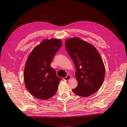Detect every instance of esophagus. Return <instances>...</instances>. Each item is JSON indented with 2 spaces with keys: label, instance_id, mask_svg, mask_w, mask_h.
<instances>
[{
  "label": "esophagus",
  "instance_id": "34e87169",
  "mask_svg": "<svg viewBox=\"0 0 127 127\" xmlns=\"http://www.w3.org/2000/svg\"><path fill=\"white\" fill-rule=\"evenodd\" d=\"M70 78H71V75H67L66 77H64L63 79L64 80V81H68V80H69Z\"/></svg>",
  "mask_w": 127,
  "mask_h": 127
}]
</instances>
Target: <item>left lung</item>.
<instances>
[{
  "mask_svg": "<svg viewBox=\"0 0 127 127\" xmlns=\"http://www.w3.org/2000/svg\"><path fill=\"white\" fill-rule=\"evenodd\" d=\"M66 50L74 64L77 87L73 93L80 96L93 95L102 85L105 68L100 54L94 46L79 38L65 41Z\"/></svg>",
  "mask_w": 127,
  "mask_h": 127,
  "instance_id": "1",
  "label": "left lung"
}]
</instances>
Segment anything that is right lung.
Returning a JSON list of instances; mask_svg holds the SVG:
<instances>
[{"instance_id": "obj_1", "label": "right lung", "mask_w": 127, "mask_h": 127, "mask_svg": "<svg viewBox=\"0 0 127 127\" xmlns=\"http://www.w3.org/2000/svg\"><path fill=\"white\" fill-rule=\"evenodd\" d=\"M61 46V40H45L28 56L24 71V82L29 92L37 98L46 100L57 92L61 78L57 77L50 64Z\"/></svg>"}]
</instances>
